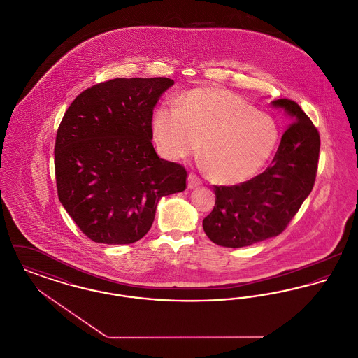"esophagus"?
Listing matches in <instances>:
<instances>
[{
	"mask_svg": "<svg viewBox=\"0 0 358 358\" xmlns=\"http://www.w3.org/2000/svg\"><path fill=\"white\" fill-rule=\"evenodd\" d=\"M187 189H193V187H197L201 185L200 178H199L196 174H193V173H190V174L187 176Z\"/></svg>",
	"mask_w": 358,
	"mask_h": 358,
	"instance_id": "34e87169",
	"label": "esophagus"
}]
</instances>
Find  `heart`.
Here are the masks:
<instances>
[{"label":"heart","mask_w":358,"mask_h":358,"mask_svg":"<svg viewBox=\"0 0 358 358\" xmlns=\"http://www.w3.org/2000/svg\"><path fill=\"white\" fill-rule=\"evenodd\" d=\"M152 134L158 152L176 161L197 152L210 178L234 185L254 177L271 157L278 126L251 103L220 88H196L180 106L154 110Z\"/></svg>","instance_id":"1"}]
</instances>
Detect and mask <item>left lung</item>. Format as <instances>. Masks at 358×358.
I'll use <instances>...</instances> for the list:
<instances>
[{
  "label": "left lung",
  "mask_w": 358,
  "mask_h": 358,
  "mask_svg": "<svg viewBox=\"0 0 358 358\" xmlns=\"http://www.w3.org/2000/svg\"><path fill=\"white\" fill-rule=\"evenodd\" d=\"M289 117L271 165L250 181L216 187L213 210L203 220L213 243L240 248L285 231L314 187L320 134L302 108L289 99L271 102Z\"/></svg>",
  "instance_id": "8db88e82"
}]
</instances>
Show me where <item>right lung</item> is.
<instances>
[{
  "label": "right lung",
  "instance_id": "1",
  "mask_svg": "<svg viewBox=\"0 0 358 358\" xmlns=\"http://www.w3.org/2000/svg\"><path fill=\"white\" fill-rule=\"evenodd\" d=\"M173 85L113 79L87 88L64 114L55 143L57 196L92 241L136 243L159 200L185 190V168L159 158L152 143L154 107Z\"/></svg>",
  "mask_w": 358,
  "mask_h": 358
}]
</instances>
